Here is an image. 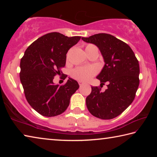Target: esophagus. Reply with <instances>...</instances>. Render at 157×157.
I'll use <instances>...</instances> for the list:
<instances>
[{
	"instance_id": "obj_1",
	"label": "esophagus",
	"mask_w": 157,
	"mask_h": 157,
	"mask_svg": "<svg viewBox=\"0 0 157 157\" xmlns=\"http://www.w3.org/2000/svg\"><path fill=\"white\" fill-rule=\"evenodd\" d=\"M79 83V86H82V85H83V84H84V82H78Z\"/></svg>"
}]
</instances>
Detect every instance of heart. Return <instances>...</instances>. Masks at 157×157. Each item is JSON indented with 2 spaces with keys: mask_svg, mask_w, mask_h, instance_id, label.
<instances>
[{
  "mask_svg": "<svg viewBox=\"0 0 157 157\" xmlns=\"http://www.w3.org/2000/svg\"><path fill=\"white\" fill-rule=\"evenodd\" d=\"M95 47L94 45H88L86 49L89 48ZM97 73V69L93 66L89 67H79L73 71L72 76L74 79L81 82H87L90 80Z\"/></svg>",
  "mask_w": 157,
  "mask_h": 157,
  "instance_id": "b5f03b06",
  "label": "heart"
}]
</instances>
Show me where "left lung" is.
<instances>
[{"label":"left lung","mask_w":157,"mask_h":157,"mask_svg":"<svg viewBox=\"0 0 157 157\" xmlns=\"http://www.w3.org/2000/svg\"><path fill=\"white\" fill-rule=\"evenodd\" d=\"M82 39L99 48L105 66L96 78L101 84H107L104 92L91 86V93L86 98L87 109L98 118H116L132 104L136 95L139 85V61L128 45L111 34L100 33Z\"/></svg>","instance_id":"8db88e82"}]
</instances>
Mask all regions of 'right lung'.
Returning a JSON list of instances; mask_svg holds the SVG:
<instances>
[{
	"label": "right lung",
	"instance_id": "add662e5",
	"mask_svg": "<svg viewBox=\"0 0 157 157\" xmlns=\"http://www.w3.org/2000/svg\"><path fill=\"white\" fill-rule=\"evenodd\" d=\"M80 39L59 33L46 34L34 41L21 58L20 79L26 100L41 115L52 117L64 112L79 89L72 78L62 86L55 84L53 79L65 66L68 50Z\"/></svg>",
	"mask_w": 157,
	"mask_h": 157
}]
</instances>
